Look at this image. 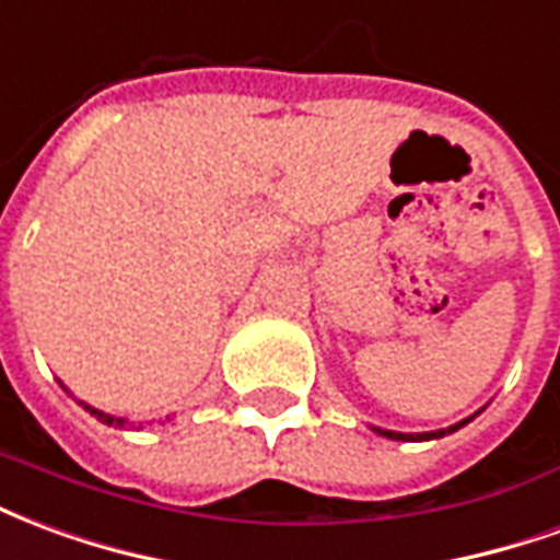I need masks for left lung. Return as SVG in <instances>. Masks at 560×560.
I'll return each instance as SVG.
<instances>
[{
  "label": "left lung",
  "instance_id": "obj_1",
  "mask_svg": "<svg viewBox=\"0 0 560 560\" xmlns=\"http://www.w3.org/2000/svg\"><path fill=\"white\" fill-rule=\"evenodd\" d=\"M462 425H467V419H464V422H458V425L446 428V431H458ZM376 431H380V428H376ZM446 431H431V434H398V431H380V434H383V438H392V440H431V438H443Z\"/></svg>",
  "mask_w": 560,
  "mask_h": 560
}]
</instances>
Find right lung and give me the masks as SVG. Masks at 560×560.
<instances>
[{"label": "right lung", "instance_id": "obj_1", "mask_svg": "<svg viewBox=\"0 0 560 560\" xmlns=\"http://www.w3.org/2000/svg\"><path fill=\"white\" fill-rule=\"evenodd\" d=\"M86 410L96 416V419H102V422H108V425H126L122 419H114V416H108V413H98V410H93V407H86Z\"/></svg>", "mask_w": 560, "mask_h": 560}]
</instances>
